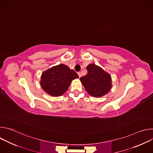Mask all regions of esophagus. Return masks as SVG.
I'll use <instances>...</instances> for the list:
<instances>
[{
  "mask_svg": "<svg viewBox=\"0 0 153 153\" xmlns=\"http://www.w3.org/2000/svg\"><path fill=\"white\" fill-rule=\"evenodd\" d=\"M77 74H78V75H79V77H80L82 76V74H81V73H80V72H78V73H77Z\"/></svg>",
  "mask_w": 153,
  "mask_h": 153,
  "instance_id": "obj_1",
  "label": "esophagus"
}]
</instances>
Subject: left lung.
<instances>
[{
    "instance_id": "8db88e82",
    "label": "left lung",
    "mask_w": 153,
    "mask_h": 153,
    "mask_svg": "<svg viewBox=\"0 0 153 153\" xmlns=\"http://www.w3.org/2000/svg\"><path fill=\"white\" fill-rule=\"evenodd\" d=\"M87 74L80 78L86 91L93 97H101L107 94L111 88V77L95 64L86 67Z\"/></svg>"
}]
</instances>
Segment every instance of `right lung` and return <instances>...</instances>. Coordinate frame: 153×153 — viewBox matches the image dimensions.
I'll return each instance as SVG.
<instances>
[{"label":"right lung","instance_id":"add662e5","mask_svg":"<svg viewBox=\"0 0 153 153\" xmlns=\"http://www.w3.org/2000/svg\"><path fill=\"white\" fill-rule=\"evenodd\" d=\"M78 77L74 70L67 65L60 64L42 73L40 85L47 93L60 96L67 91L72 80Z\"/></svg>","mask_w":153,"mask_h":153}]
</instances>
